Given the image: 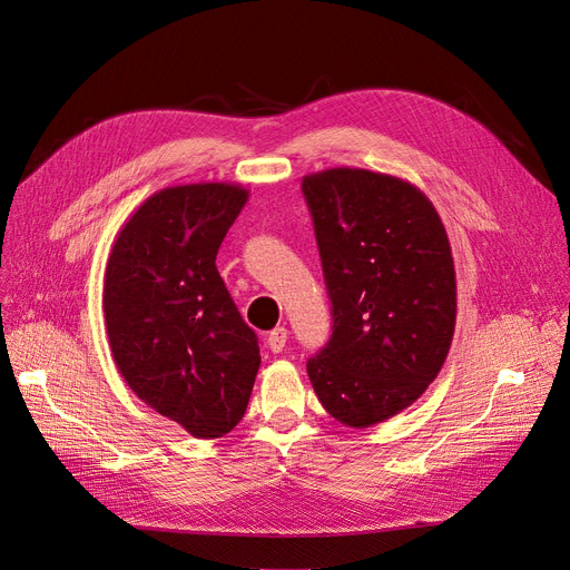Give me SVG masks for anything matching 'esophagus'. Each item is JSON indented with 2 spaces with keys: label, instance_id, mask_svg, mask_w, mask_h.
Returning <instances> with one entry per match:
<instances>
[{
  "label": "esophagus",
  "instance_id": "34e87169",
  "mask_svg": "<svg viewBox=\"0 0 570 570\" xmlns=\"http://www.w3.org/2000/svg\"><path fill=\"white\" fill-rule=\"evenodd\" d=\"M285 343H287V330L285 327H276L274 332L266 336V345H268L271 352H283Z\"/></svg>",
  "mask_w": 570,
  "mask_h": 570
}]
</instances>
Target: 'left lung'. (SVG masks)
Segmentation results:
<instances>
[{
	"mask_svg": "<svg viewBox=\"0 0 570 570\" xmlns=\"http://www.w3.org/2000/svg\"><path fill=\"white\" fill-rule=\"evenodd\" d=\"M334 327L306 364L334 420L366 429L415 403L452 345L456 278L441 215L409 180L334 167L302 180Z\"/></svg>",
	"mask_w": 570,
	"mask_h": 570,
	"instance_id": "8db88e82",
	"label": "left lung"
}]
</instances>
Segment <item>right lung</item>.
I'll use <instances>...</instances> for the list:
<instances>
[{
  "instance_id": "1",
  "label": "right lung",
  "mask_w": 570,
  "mask_h": 570,
  "mask_svg": "<svg viewBox=\"0 0 570 570\" xmlns=\"http://www.w3.org/2000/svg\"><path fill=\"white\" fill-rule=\"evenodd\" d=\"M248 197L234 183L159 189L129 215L106 262L104 320L120 375L204 441L240 422L262 362L215 266Z\"/></svg>"
}]
</instances>
